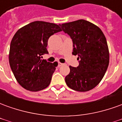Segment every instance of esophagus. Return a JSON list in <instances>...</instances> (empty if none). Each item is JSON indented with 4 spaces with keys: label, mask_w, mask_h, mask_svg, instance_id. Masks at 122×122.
<instances>
[{
    "label": "esophagus",
    "mask_w": 122,
    "mask_h": 122,
    "mask_svg": "<svg viewBox=\"0 0 122 122\" xmlns=\"http://www.w3.org/2000/svg\"><path fill=\"white\" fill-rule=\"evenodd\" d=\"M64 64L63 63H60V62H59L58 63V66H61L62 65H63Z\"/></svg>",
    "instance_id": "1"
}]
</instances>
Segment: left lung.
Instances as JSON below:
<instances>
[{
    "instance_id": "1",
    "label": "left lung",
    "mask_w": 122,
    "mask_h": 122,
    "mask_svg": "<svg viewBox=\"0 0 122 122\" xmlns=\"http://www.w3.org/2000/svg\"><path fill=\"white\" fill-rule=\"evenodd\" d=\"M71 36L74 56L78 55L79 65L69 66L70 73L65 77L68 87L77 92L93 89L101 81L109 64L107 42L101 29L84 20L59 24Z\"/></svg>"
}]
</instances>
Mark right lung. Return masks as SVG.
I'll return each mask as SVG.
<instances>
[{
    "instance_id": "add662e5",
    "label": "right lung",
    "mask_w": 122,
    "mask_h": 122,
    "mask_svg": "<svg viewBox=\"0 0 122 122\" xmlns=\"http://www.w3.org/2000/svg\"><path fill=\"white\" fill-rule=\"evenodd\" d=\"M52 23L36 21L20 28L12 38L9 63L17 82L25 90L38 92L48 87L57 62L42 59L51 35L61 31Z\"/></svg>"
}]
</instances>
